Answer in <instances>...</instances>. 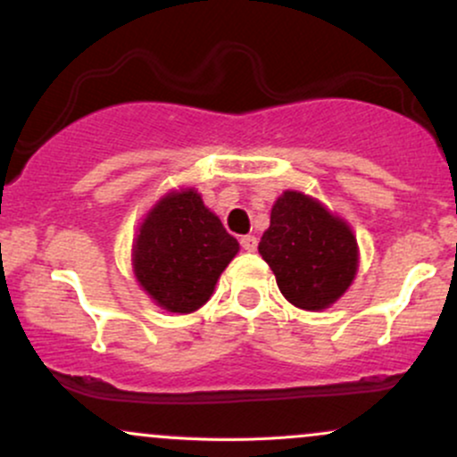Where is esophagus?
<instances>
[{
    "label": "esophagus",
    "instance_id": "esophagus-1",
    "mask_svg": "<svg viewBox=\"0 0 457 457\" xmlns=\"http://www.w3.org/2000/svg\"><path fill=\"white\" fill-rule=\"evenodd\" d=\"M240 246H243L245 251H255V246H258V238H255V236H243V238H240Z\"/></svg>",
    "mask_w": 457,
    "mask_h": 457
}]
</instances>
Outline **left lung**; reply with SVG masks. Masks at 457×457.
Masks as SVG:
<instances>
[{
  "label": "left lung",
  "mask_w": 457,
  "mask_h": 457,
  "mask_svg": "<svg viewBox=\"0 0 457 457\" xmlns=\"http://www.w3.org/2000/svg\"><path fill=\"white\" fill-rule=\"evenodd\" d=\"M260 255L292 305L318 312L348 290L359 266L356 240L316 199L286 191L270 211Z\"/></svg>",
  "instance_id": "left-lung-1"
}]
</instances>
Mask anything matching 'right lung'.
<instances>
[{
    "label": "right lung",
    "mask_w": 457,
    "mask_h": 457,
    "mask_svg": "<svg viewBox=\"0 0 457 457\" xmlns=\"http://www.w3.org/2000/svg\"><path fill=\"white\" fill-rule=\"evenodd\" d=\"M238 240L193 188L170 193L141 223L133 249L135 277L167 312L191 313L208 301Z\"/></svg>",
    "instance_id": "obj_1"
}]
</instances>
